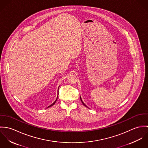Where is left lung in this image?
<instances>
[{
    "mask_svg": "<svg viewBox=\"0 0 148 148\" xmlns=\"http://www.w3.org/2000/svg\"><path fill=\"white\" fill-rule=\"evenodd\" d=\"M80 100H81V101H82V103H83V105H84V106H86V105H85V104L84 103H83V101H82V98H81V97H80Z\"/></svg>",
    "mask_w": 148,
    "mask_h": 148,
    "instance_id": "1",
    "label": "left lung"
}]
</instances>
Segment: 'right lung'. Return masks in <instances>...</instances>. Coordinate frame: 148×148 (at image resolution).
<instances>
[{
  "label": "right lung",
  "mask_w": 148,
  "mask_h": 148,
  "mask_svg": "<svg viewBox=\"0 0 148 148\" xmlns=\"http://www.w3.org/2000/svg\"><path fill=\"white\" fill-rule=\"evenodd\" d=\"M58 95H59V89H58ZM58 97H57V98H56V100H55V101H54V103H53V104H51V106H48V108H49V107H50V106H53V105H54V104H55V103H56V101H57V100H58Z\"/></svg>",
  "instance_id": "add662e5"
}]
</instances>
